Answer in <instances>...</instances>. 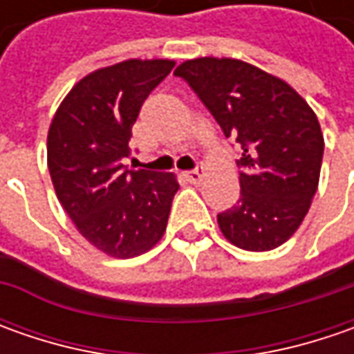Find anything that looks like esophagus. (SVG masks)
Wrapping results in <instances>:
<instances>
[{
  "mask_svg": "<svg viewBox=\"0 0 354 354\" xmlns=\"http://www.w3.org/2000/svg\"><path fill=\"white\" fill-rule=\"evenodd\" d=\"M185 175H187V179H189L191 183H201V179H203V171H201V169L187 171Z\"/></svg>",
  "mask_w": 354,
  "mask_h": 354,
  "instance_id": "1",
  "label": "esophagus"
}]
</instances>
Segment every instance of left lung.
I'll use <instances>...</instances> for the list:
<instances>
[{
  "label": "left lung",
  "instance_id": "obj_1",
  "mask_svg": "<svg viewBox=\"0 0 354 354\" xmlns=\"http://www.w3.org/2000/svg\"><path fill=\"white\" fill-rule=\"evenodd\" d=\"M240 147V198L218 226L242 250L278 248L306 218L319 183L323 133L295 90L236 59H193L175 68Z\"/></svg>",
  "mask_w": 354,
  "mask_h": 354
}]
</instances>
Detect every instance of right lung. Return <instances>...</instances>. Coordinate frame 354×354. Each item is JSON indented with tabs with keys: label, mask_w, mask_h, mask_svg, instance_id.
I'll return each mask as SVG.
<instances>
[{
	"label": "right lung",
	"mask_w": 354,
	"mask_h": 354,
	"mask_svg": "<svg viewBox=\"0 0 354 354\" xmlns=\"http://www.w3.org/2000/svg\"><path fill=\"white\" fill-rule=\"evenodd\" d=\"M173 61L118 62L76 82L50 122L47 163L62 209L92 246L133 258L161 240L179 185L171 173L128 169L142 104Z\"/></svg>",
	"instance_id": "right-lung-1"
}]
</instances>
